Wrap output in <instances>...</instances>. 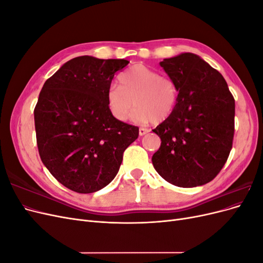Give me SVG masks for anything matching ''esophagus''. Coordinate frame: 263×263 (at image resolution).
I'll list each match as a JSON object with an SVG mask.
<instances>
[{
	"mask_svg": "<svg viewBox=\"0 0 263 263\" xmlns=\"http://www.w3.org/2000/svg\"><path fill=\"white\" fill-rule=\"evenodd\" d=\"M148 133H149V129H147V128H142V127H140V128H139V135H140V136H144V135H146Z\"/></svg>",
	"mask_w": 263,
	"mask_h": 263,
	"instance_id": "esophagus-1",
	"label": "esophagus"
}]
</instances>
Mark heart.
Segmentation results:
<instances>
[{
  "instance_id": "b5f03b06",
  "label": "heart",
  "mask_w": 263,
  "mask_h": 263,
  "mask_svg": "<svg viewBox=\"0 0 263 263\" xmlns=\"http://www.w3.org/2000/svg\"><path fill=\"white\" fill-rule=\"evenodd\" d=\"M119 85H110L106 102L110 114L119 122H126L134 104L133 121L160 123L169 118L176 108L177 85L171 79L144 65H135L118 77Z\"/></svg>"
}]
</instances>
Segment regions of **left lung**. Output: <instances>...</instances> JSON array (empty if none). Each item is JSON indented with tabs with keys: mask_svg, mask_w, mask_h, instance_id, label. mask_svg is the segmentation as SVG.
<instances>
[{
	"mask_svg": "<svg viewBox=\"0 0 263 263\" xmlns=\"http://www.w3.org/2000/svg\"><path fill=\"white\" fill-rule=\"evenodd\" d=\"M160 66L179 94L170 117L153 130L161 139L151 159L154 168L173 185H204L219 173L232 150L235 100L225 79L200 55L183 52Z\"/></svg>",
	"mask_w": 263,
	"mask_h": 263,
	"instance_id": "left-lung-1",
	"label": "left lung"
}]
</instances>
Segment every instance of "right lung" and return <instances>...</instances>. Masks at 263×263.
I'll use <instances>...</instances> for the list:
<instances>
[{
	"label": "right lung",
	"mask_w": 263,
	"mask_h": 263,
	"mask_svg": "<svg viewBox=\"0 0 263 263\" xmlns=\"http://www.w3.org/2000/svg\"><path fill=\"white\" fill-rule=\"evenodd\" d=\"M125 59L81 55L47 80L36 104L35 129L43 163L62 185L93 193L109 184L138 127L110 114L106 91Z\"/></svg>",
	"instance_id": "right-lung-1"
}]
</instances>
